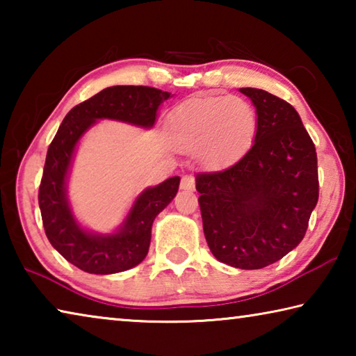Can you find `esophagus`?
<instances>
[{"mask_svg":"<svg viewBox=\"0 0 356 356\" xmlns=\"http://www.w3.org/2000/svg\"><path fill=\"white\" fill-rule=\"evenodd\" d=\"M180 188L186 191L195 190V177H193L191 174H185L182 180H180Z\"/></svg>","mask_w":356,"mask_h":356,"instance_id":"esophagus-1","label":"esophagus"}]
</instances>
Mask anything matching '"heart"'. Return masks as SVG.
Segmentation results:
<instances>
[{
	"mask_svg": "<svg viewBox=\"0 0 356 356\" xmlns=\"http://www.w3.org/2000/svg\"><path fill=\"white\" fill-rule=\"evenodd\" d=\"M256 129L254 108L236 95L196 97L171 119L174 146L200 149V159L207 166H221L238 156L251 144Z\"/></svg>",
	"mask_w": 356,
	"mask_h": 356,
	"instance_id": "1",
	"label": "heart"
}]
</instances>
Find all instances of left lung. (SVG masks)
<instances>
[{
  "mask_svg": "<svg viewBox=\"0 0 356 356\" xmlns=\"http://www.w3.org/2000/svg\"><path fill=\"white\" fill-rule=\"evenodd\" d=\"M240 92L256 106L254 144L226 170L196 174V190L212 254L257 270L303 240L318 200L317 154L291 104L256 88Z\"/></svg>",
  "mask_w": 356,
  "mask_h": 356,
  "instance_id": "8db88e82",
  "label": "left lung"
}]
</instances>
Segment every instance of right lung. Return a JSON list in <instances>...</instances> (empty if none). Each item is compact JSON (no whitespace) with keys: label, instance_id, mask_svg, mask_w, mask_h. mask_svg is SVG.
<instances>
[{"label":"right lung","instance_id":"obj_1","mask_svg":"<svg viewBox=\"0 0 356 356\" xmlns=\"http://www.w3.org/2000/svg\"><path fill=\"white\" fill-rule=\"evenodd\" d=\"M171 92L149 86H111L72 108L48 147L39 186V207L48 240L65 261L83 272L110 275L125 272L144 261L155 216L179 190L180 177L149 186L136 197L118 232H88L78 225L67 200V174L80 138L99 119L150 129L156 111Z\"/></svg>","mask_w":356,"mask_h":356}]
</instances>
